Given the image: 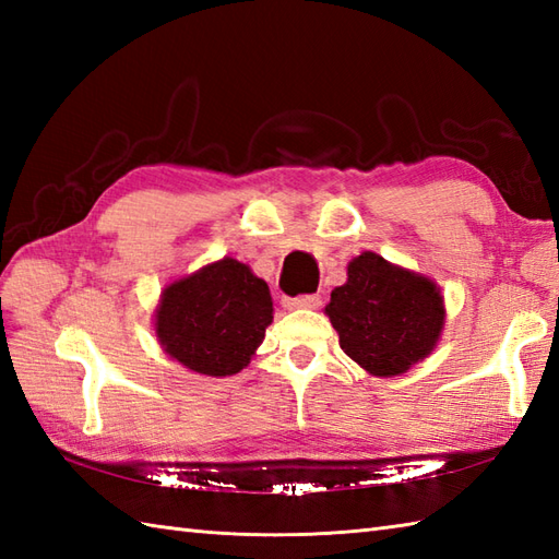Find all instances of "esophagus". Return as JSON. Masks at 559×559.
<instances>
[{
	"label": "esophagus",
	"instance_id": "34e87169",
	"mask_svg": "<svg viewBox=\"0 0 559 559\" xmlns=\"http://www.w3.org/2000/svg\"><path fill=\"white\" fill-rule=\"evenodd\" d=\"M319 305H322V298H319V295H300V298L283 300V307H286V310H314Z\"/></svg>",
	"mask_w": 559,
	"mask_h": 559
}]
</instances>
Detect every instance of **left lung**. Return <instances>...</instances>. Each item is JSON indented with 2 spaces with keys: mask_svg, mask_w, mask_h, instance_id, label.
Returning a JSON list of instances; mask_svg holds the SVG:
<instances>
[{
  "mask_svg": "<svg viewBox=\"0 0 559 559\" xmlns=\"http://www.w3.org/2000/svg\"><path fill=\"white\" fill-rule=\"evenodd\" d=\"M350 360L372 377H396L430 355L447 322L444 295L425 273L362 252L324 307Z\"/></svg>",
  "mask_w": 559,
  "mask_h": 559,
  "instance_id": "obj_1",
  "label": "left lung"
}]
</instances>
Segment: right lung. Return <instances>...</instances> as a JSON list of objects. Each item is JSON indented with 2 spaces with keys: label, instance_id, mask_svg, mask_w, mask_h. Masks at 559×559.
<instances>
[{
  "label": "right lung",
  "instance_id": "add662e5",
  "mask_svg": "<svg viewBox=\"0 0 559 559\" xmlns=\"http://www.w3.org/2000/svg\"><path fill=\"white\" fill-rule=\"evenodd\" d=\"M271 322L266 281L233 257L168 283L153 312L160 348L206 377H230L247 367Z\"/></svg>",
  "mask_w": 559,
  "mask_h": 559
}]
</instances>
